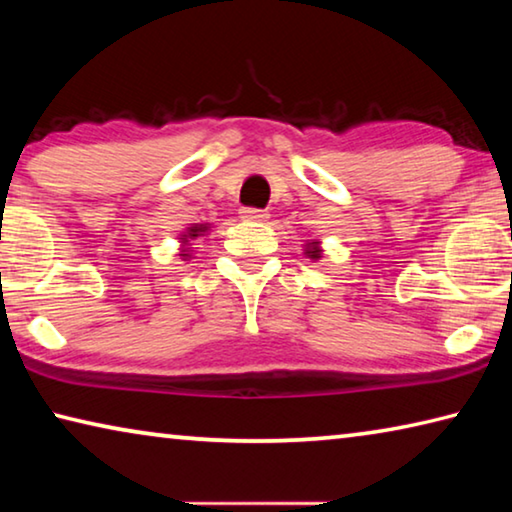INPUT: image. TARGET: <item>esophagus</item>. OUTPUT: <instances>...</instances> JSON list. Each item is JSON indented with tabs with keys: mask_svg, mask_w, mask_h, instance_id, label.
Listing matches in <instances>:
<instances>
[{
	"mask_svg": "<svg viewBox=\"0 0 512 512\" xmlns=\"http://www.w3.org/2000/svg\"><path fill=\"white\" fill-rule=\"evenodd\" d=\"M241 219L253 221V223H262V221L268 219V212L266 210H255V207H244V210H241Z\"/></svg>",
	"mask_w": 512,
	"mask_h": 512,
	"instance_id": "34e87169",
	"label": "esophagus"
}]
</instances>
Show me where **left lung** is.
<instances>
[{
    "mask_svg": "<svg viewBox=\"0 0 512 512\" xmlns=\"http://www.w3.org/2000/svg\"><path fill=\"white\" fill-rule=\"evenodd\" d=\"M305 255H307L309 259H320V257H323V248H320V241H316V239L307 241Z\"/></svg>",
    "mask_w": 512,
    "mask_h": 512,
    "instance_id": "left-lung-1",
    "label": "left lung"
}]
</instances>
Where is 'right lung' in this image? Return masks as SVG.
Masks as SVG:
<instances>
[{"label":"right lung","instance_id":"right-lung-1","mask_svg":"<svg viewBox=\"0 0 512 512\" xmlns=\"http://www.w3.org/2000/svg\"><path fill=\"white\" fill-rule=\"evenodd\" d=\"M207 230H210V223H192V225H189L183 235H180V244H183V248H180V257H183V259L192 257V250L187 248L189 241L196 239V237H203Z\"/></svg>","mask_w":512,"mask_h":512}]
</instances>
